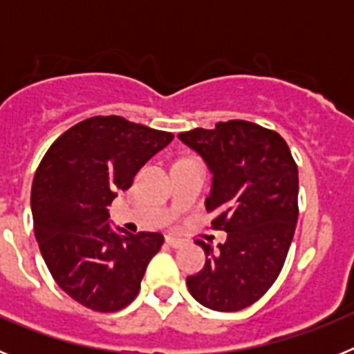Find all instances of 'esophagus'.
Masks as SVG:
<instances>
[{
  "label": "esophagus",
  "mask_w": 354,
  "mask_h": 354,
  "mask_svg": "<svg viewBox=\"0 0 354 354\" xmlns=\"http://www.w3.org/2000/svg\"><path fill=\"white\" fill-rule=\"evenodd\" d=\"M167 245L171 246V248H179V246L183 245V239H179V237L175 236H167Z\"/></svg>",
  "instance_id": "34e87169"
}]
</instances>
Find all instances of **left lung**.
<instances>
[{"label": "left lung", "instance_id": "left-lung-1", "mask_svg": "<svg viewBox=\"0 0 354 354\" xmlns=\"http://www.w3.org/2000/svg\"><path fill=\"white\" fill-rule=\"evenodd\" d=\"M212 171L205 198L214 230L227 241L205 252L204 270L186 278L200 305L236 312L261 299L286 262L298 221V167L277 131L246 120L218 122L214 129L179 133Z\"/></svg>", "mask_w": 354, "mask_h": 354}]
</instances>
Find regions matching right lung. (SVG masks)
I'll return each mask as SVG.
<instances>
[{
    "instance_id": "right-lung-1",
    "label": "right lung",
    "mask_w": 354,
    "mask_h": 354,
    "mask_svg": "<svg viewBox=\"0 0 354 354\" xmlns=\"http://www.w3.org/2000/svg\"><path fill=\"white\" fill-rule=\"evenodd\" d=\"M174 134L124 117H92L48 149L31 186L33 230L55 282L93 312H117L138 296L162 234H117L108 205Z\"/></svg>"
}]
</instances>
